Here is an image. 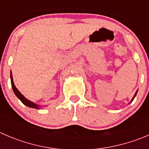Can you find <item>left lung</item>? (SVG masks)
<instances>
[{
  "label": "left lung",
  "mask_w": 149,
  "mask_h": 149,
  "mask_svg": "<svg viewBox=\"0 0 149 149\" xmlns=\"http://www.w3.org/2000/svg\"><path fill=\"white\" fill-rule=\"evenodd\" d=\"M137 92H138V91H137V92H135V95H134V97H133V98H132V100H134V98H135V96H136V95H137ZM132 101H131V102H132Z\"/></svg>",
  "instance_id": "8db88e82"
}]
</instances>
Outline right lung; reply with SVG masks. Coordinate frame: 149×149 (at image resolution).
I'll use <instances>...</instances> for the list:
<instances>
[{"mask_svg":"<svg viewBox=\"0 0 149 149\" xmlns=\"http://www.w3.org/2000/svg\"><path fill=\"white\" fill-rule=\"evenodd\" d=\"M11 86H12V89H13V91H14V94H15L16 96H17V97H18L19 99L22 101V102L23 104H24L25 105H27V107H30V108L38 109V107L39 106H38V105H36V104H35L34 102H31V101H30V100H28L27 99H26V98L24 97L23 96L21 93H20L18 89L16 88L15 85H14V81H13L12 74H11Z\"/></svg>","mask_w":149,"mask_h":149,"instance_id":"obj_1","label":"right lung"}]
</instances>
